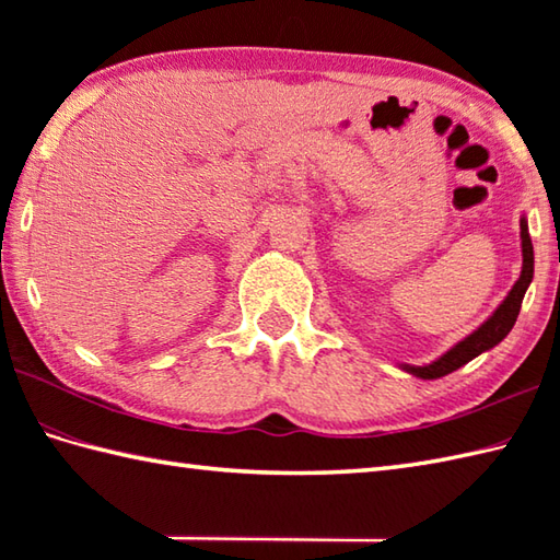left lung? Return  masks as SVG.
Masks as SVG:
<instances>
[{"instance_id": "1", "label": "left lung", "mask_w": 560, "mask_h": 560, "mask_svg": "<svg viewBox=\"0 0 560 560\" xmlns=\"http://www.w3.org/2000/svg\"><path fill=\"white\" fill-rule=\"evenodd\" d=\"M520 237H522V271H520V279L515 281V287L510 289V293L505 295V301L495 307V313L486 319V323L474 329L467 339H462L459 343H455L447 353L440 355L438 361L428 363V365H401L404 371L416 375V377H423V380H435V377H443L452 371H457L464 363H469L471 359H477L479 353L493 349L495 343H501L508 331L513 329L515 319L520 315V307H522V299H525V293L532 283L534 277V247H532V237H529V229H527V219L522 217L520 221Z\"/></svg>"}]
</instances>
